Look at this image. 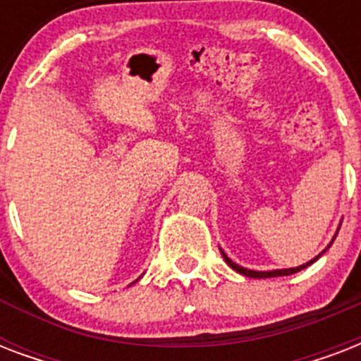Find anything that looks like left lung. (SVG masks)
<instances>
[{"instance_id": "obj_1", "label": "left lung", "mask_w": 361, "mask_h": 361, "mask_svg": "<svg viewBox=\"0 0 361 361\" xmlns=\"http://www.w3.org/2000/svg\"><path fill=\"white\" fill-rule=\"evenodd\" d=\"M223 252V251H221ZM320 257V255H319ZM317 257V258H319ZM223 258H225V262L231 266L232 269H236V271H240V274L247 275V277H258V279H264V277H281V275H292L296 274V271H300V269L307 268L309 264H313L317 258H313V260H309L307 264H303V266H298V268H288V269H274V271H255V269H247V268H241V266H238V264H234L231 260V258L226 257L225 252H223Z\"/></svg>"}]
</instances>
